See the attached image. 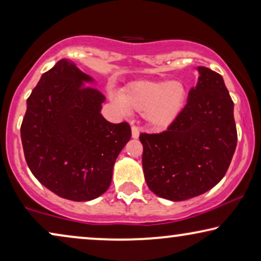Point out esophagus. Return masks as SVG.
<instances>
[{
  "instance_id": "34e87169",
  "label": "esophagus",
  "mask_w": 261,
  "mask_h": 261,
  "mask_svg": "<svg viewBox=\"0 0 261 261\" xmlns=\"http://www.w3.org/2000/svg\"><path fill=\"white\" fill-rule=\"evenodd\" d=\"M139 135H140L139 128L137 126H134V124H132V137H133V139H138Z\"/></svg>"
}]
</instances>
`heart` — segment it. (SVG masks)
Segmentation results:
<instances>
[{"mask_svg": "<svg viewBox=\"0 0 261 261\" xmlns=\"http://www.w3.org/2000/svg\"><path fill=\"white\" fill-rule=\"evenodd\" d=\"M187 99V89L180 82L135 81L114 96L123 112H144V119L155 129L167 128L179 115Z\"/></svg>", "mask_w": 261, "mask_h": 261, "instance_id": "heart-1", "label": "heart"}]
</instances>
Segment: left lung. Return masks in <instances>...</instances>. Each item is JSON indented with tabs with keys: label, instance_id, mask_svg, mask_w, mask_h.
Here are the masks:
<instances>
[{
	"label": "left lung",
	"instance_id": "left-lung-1",
	"mask_svg": "<svg viewBox=\"0 0 261 261\" xmlns=\"http://www.w3.org/2000/svg\"><path fill=\"white\" fill-rule=\"evenodd\" d=\"M197 85L165 132L140 134L142 167L149 190L178 202L215 187L226 174L237 148L234 103L223 78L197 67Z\"/></svg>",
	"mask_w": 261,
	"mask_h": 261
}]
</instances>
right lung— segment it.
Segmentation results:
<instances>
[{"label": "right lung", "instance_id": "1", "mask_svg": "<svg viewBox=\"0 0 261 261\" xmlns=\"http://www.w3.org/2000/svg\"><path fill=\"white\" fill-rule=\"evenodd\" d=\"M85 83L94 80L70 60H59L27 98L21 124L31 172L59 197L76 202L108 190L115 160L132 137L127 122L102 116L106 97Z\"/></svg>", "mask_w": 261, "mask_h": 261}]
</instances>
